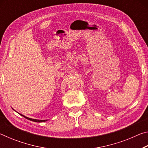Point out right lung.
<instances>
[{
  "label": "right lung",
  "instance_id": "obj_1",
  "mask_svg": "<svg viewBox=\"0 0 148 148\" xmlns=\"http://www.w3.org/2000/svg\"><path fill=\"white\" fill-rule=\"evenodd\" d=\"M20 115H21V114H20ZM21 116H23V117H25V118H26V119H29V120H31V121H34V122H38V123H40V122H44V121H47V120H39V119H34L29 118V117H27L24 116H23V115H21Z\"/></svg>",
  "mask_w": 148,
  "mask_h": 148
}]
</instances>
